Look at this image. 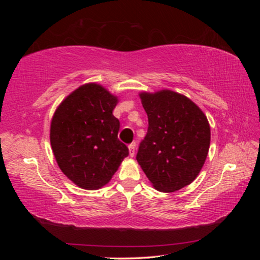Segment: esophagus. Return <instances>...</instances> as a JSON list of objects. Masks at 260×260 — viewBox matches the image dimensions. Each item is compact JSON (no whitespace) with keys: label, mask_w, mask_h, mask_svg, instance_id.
I'll return each instance as SVG.
<instances>
[{"label":"esophagus","mask_w":260,"mask_h":260,"mask_svg":"<svg viewBox=\"0 0 260 260\" xmlns=\"http://www.w3.org/2000/svg\"><path fill=\"white\" fill-rule=\"evenodd\" d=\"M135 143H131L128 146V149H129V156L133 157L135 155Z\"/></svg>","instance_id":"obj_1"}]
</instances>
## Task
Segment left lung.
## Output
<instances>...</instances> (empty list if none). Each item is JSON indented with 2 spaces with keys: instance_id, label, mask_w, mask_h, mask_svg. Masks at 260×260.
<instances>
[{
  "instance_id": "8db88e82",
  "label": "left lung",
  "mask_w": 260,
  "mask_h": 260,
  "mask_svg": "<svg viewBox=\"0 0 260 260\" xmlns=\"http://www.w3.org/2000/svg\"><path fill=\"white\" fill-rule=\"evenodd\" d=\"M140 98L149 125L136 160L157 190L177 191L191 183L204 165L209 121L195 103L175 91L142 93Z\"/></svg>"
}]
</instances>
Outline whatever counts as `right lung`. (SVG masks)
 <instances>
[{
  "label": "right lung",
  "instance_id": "right-lung-1",
  "mask_svg": "<svg viewBox=\"0 0 260 260\" xmlns=\"http://www.w3.org/2000/svg\"><path fill=\"white\" fill-rule=\"evenodd\" d=\"M118 100L102 86L87 83L57 108L50 126L55 158L67 177L83 189H99L116 173L128 148L118 139L112 114Z\"/></svg>",
  "mask_w": 260,
  "mask_h": 260
}]
</instances>
